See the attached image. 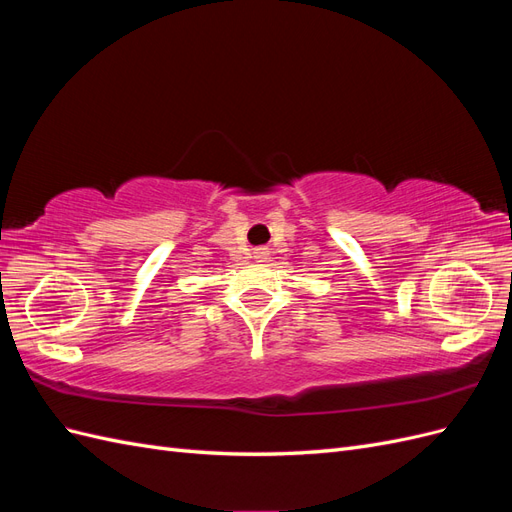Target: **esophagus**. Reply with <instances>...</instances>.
Here are the masks:
<instances>
[{"label": "esophagus", "mask_w": 512, "mask_h": 512, "mask_svg": "<svg viewBox=\"0 0 512 512\" xmlns=\"http://www.w3.org/2000/svg\"><path fill=\"white\" fill-rule=\"evenodd\" d=\"M267 256H269V252H267V250H258V252H254V258H256L258 262H262V260H267Z\"/></svg>", "instance_id": "obj_1"}]
</instances>
